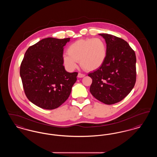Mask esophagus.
<instances>
[{"mask_svg": "<svg viewBox=\"0 0 157 157\" xmlns=\"http://www.w3.org/2000/svg\"><path fill=\"white\" fill-rule=\"evenodd\" d=\"M85 76V75L83 74H81V73H78V78H83Z\"/></svg>", "mask_w": 157, "mask_h": 157, "instance_id": "34e87169", "label": "esophagus"}]
</instances>
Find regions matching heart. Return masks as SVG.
<instances>
[{"label": "heart", "mask_w": 157, "mask_h": 157, "mask_svg": "<svg viewBox=\"0 0 157 157\" xmlns=\"http://www.w3.org/2000/svg\"><path fill=\"white\" fill-rule=\"evenodd\" d=\"M67 53L63 55L65 67L74 70L79 60L81 67L86 71H93L101 67L106 58L107 49L104 40L101 38L79 39L67 48Z\"/></svg>", "instance_id": "b5f03b06"}]
</instances>
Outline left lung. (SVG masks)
I'll return each instance as SVG.
<instances>
[{"label": "left lung", "mask_w": 157, "mask_h": 157, "mask_svg": "<svg viewBox=\"0 0 157 157\" xmlns=\"http://www.w3.org/2000/svg\"><path fill=\"white\" fill-rule=\"evenodd\" d=\"M106 44V58L102 66L88 76L92 79L90 92L105 104L119 102L133 89L136 82V56L124 39L100 33Z\"/></svg>", "instance_id": "1"}]
</instances>
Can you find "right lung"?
I'll return each mask as SVG.
<instances>
[{"instance_id":"right-lung-1","label":"right lung","mask_w":157,"mask_h":157,"mask_svg":"<svg viewBox=\"0 0 157 157\" xmlns=\"http://www.w3.org/2000/svg\"><path fill=\"white\" fill-rule=\"evenodd\" d=\"M70 38L47 37L30 46L21 65L25 95L33 104L53 109L69 97L78 72H67L63 65V47Z\"/></svg>"}]
</instances>
